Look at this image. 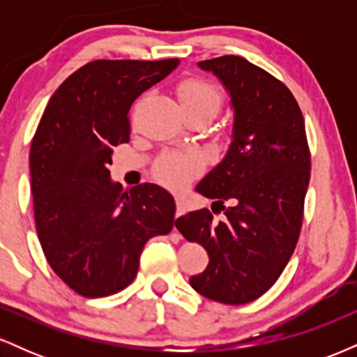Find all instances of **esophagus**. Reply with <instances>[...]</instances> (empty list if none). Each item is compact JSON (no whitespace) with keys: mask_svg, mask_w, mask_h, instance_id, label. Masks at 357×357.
Returning a JSON list of instances; mask_svg holds the SVG:
<instances>
[{"mask_svg":"<svg viewBox=\"0 0 357 357\" xmlns=\"http://www.w3.org/2000/svg\"><path fill=\"white\" fill-rule=\"evenodd\" d=\"M184 213V204L181 199H176V218H179Z\"/></svg>","mask_w":357,"mask_h":357,"instance_id":"1","label":"esophagus"}]
</instances>
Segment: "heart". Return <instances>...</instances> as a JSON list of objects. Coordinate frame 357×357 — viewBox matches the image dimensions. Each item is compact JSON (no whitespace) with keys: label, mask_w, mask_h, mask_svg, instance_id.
Listing matches in <instances>:
<instances>
[{"label":"heart","mask_w":357,"mask_h":357,"mask_svg":"<svg viewBox=\"0 0 357 357\" xmlns=\"http://www.w3.org/2000/svg\"><path fill=\"white\" fill-rule=\"evenodd\" d=\"M178 97L183 110L202 109L215 116L223 104L221 89L206 79H186L178 87ZM202 169V162L196 155L167 153L155 165L154 174L159 183L166 186L179 188L186 186Z\"/></svg>","instance_id":"heart-1"}]
</instances>
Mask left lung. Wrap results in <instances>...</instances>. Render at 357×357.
<instances>
[{
    "instance_id": "8db88e82",
    "label": "left lung",
    "mask_w": 357,
    "mask_h": 357,
    "mask_svg": "<svg viewBox=\"0 0 357 357\" xmlns=\"http://www.w3.org/2000/svg\"><path fill=\"white\" fill-rule=\"evenodd\" d=\"M198 65L218 77L231 99V144L196 186L227 218L215 221V211L203 208L179 216L176 228L210 257L206 270L190 278L192 289L241 305L275 284L296 250L310 151L301 107L280 80L236 55Z\"/></svg>"
}]
</instances>
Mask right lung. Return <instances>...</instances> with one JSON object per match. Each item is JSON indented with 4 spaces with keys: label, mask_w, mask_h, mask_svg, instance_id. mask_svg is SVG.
Masks as SVG:
<instances>
[{
    "label": "right lung",
    "mask_w": 357,
    "mask_h": 357,
    "mask_svg": "<svg viewBox=\"0 0 357 357\" xmlns=\"http://www.w3.org/2000/svg\"><path fill=\"white\" fill-rule=\"evenodd\" d=\"M179 65L96 60L52 96L30 147L35 225L45 257L72 290L107 297L137 275L146 241L176 225L174 198L153 183L110 179L112 151L129 141V109Z\"/></svg>",
    "instance_id": "add662e5"
}]
</instances>
